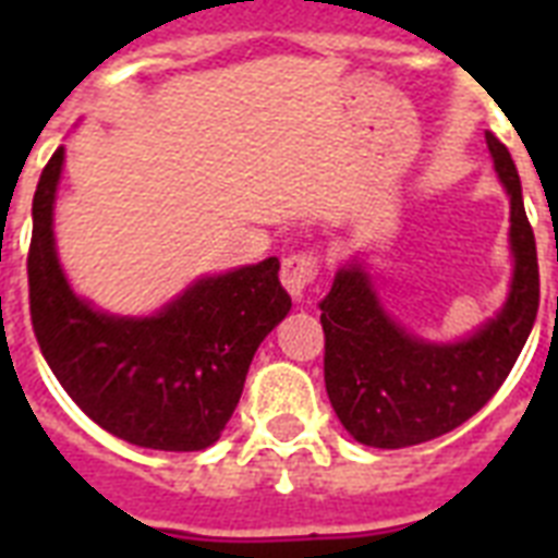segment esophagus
<instances>
[{
    "label": "esophagus",
    "instance_id": "1",
    "mask_svg": "<svg viewBox=\"0 0 558 558\" xmlns=\"http://www.w3.org/2000/svg\"><path fill=\"white\" fill-rule=\"evenodd\" d=\"M315 275H318V257L313 252L289 254L283 257V266H280V283L287 289L289 295L301 301L306 292V287L313 283Z\"/></svg>",
    "mask_w": 558,
    "mask_h": 558
}]
</instances>
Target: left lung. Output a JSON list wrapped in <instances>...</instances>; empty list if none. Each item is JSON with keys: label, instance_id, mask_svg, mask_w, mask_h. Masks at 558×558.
<instances>
[{"label": "left lung", "instance_id": "1", "mask_svg": "<svg viewBox=\"0 0 558 558\" xmlns=\"http://www.w3.org/2000/svg\"><path fill=\"white\" fill-rule=\"evenodd\" d=\"M495 173L510 196L512 278L493 318L458 341H428L390 318L371 271L353 257L322 304L324 381L350 437L405 449L463 425L510 376L538 313L536 236L524 214L510 150L486 133Z\"/></svg>", "mask_w": 558, "mask_h": 558}]
</instances>
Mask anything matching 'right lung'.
I'll return each mask as SVG.
<instances>
[{
  "instance_id": "obj_1",
  "label": "right lung",
  "mask_w": 558,
  "mask_h": 558,
  "mask_svg": "<svg viewBox=\"0 0 558 558\" xmlns=\"http://www.w3.org/2000/svg\"><path fill=\"white\" fill-rule=\"evenodd\" d=\"M65 150L57 147L34 193L28 252L31 324L65 393L100 428L159 451L219 440L260 341L292 310L278 257L196 278L153 315H116L81 298L54 240Z\"/></svg>"
}]
</instances>
